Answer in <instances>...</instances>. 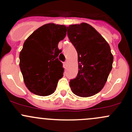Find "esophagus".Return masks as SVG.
Masks as SVG:
<instances>
[{
    "label": "esophagus",
    "instance_id": "esophagus-1",
    "mask_svg": "<svg viewBox=\"0 0 132 132\" xmlns=\"http://www.w3.org/2000/svg\"><path fill=\"white\" fill-rule=\"evenodd\" d=\"M68 60H66V61H65V62H64L65 65H66V66H67V65H68Z\"/></svg>",
    "mask_w": 132,
    "mask_h": 132
}]
</instances>
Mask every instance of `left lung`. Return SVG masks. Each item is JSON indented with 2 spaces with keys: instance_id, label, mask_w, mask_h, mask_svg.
I'll return each instance as SVG.
<instances>
[{
  "instance_id": "1",
  "label": "left lung",
  "mask_w": 132,
  "mask_h": 132,
  "mask_svg": "<svg viewBox=\"0 0 132 132\" xmlns=\"http://www.w3.org/2000/svg\"><path fill=\"white\" fill-rule=\"evenodd\" d=\"M68 36L78 54V72L70 86L73 93L89 97L104 87L112 68L113 55L107 41L88 23L70 25Z\"/></svg>"
}]
</instances>
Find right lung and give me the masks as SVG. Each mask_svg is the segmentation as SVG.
Masks as SVG:
<instances>
[{"instance_id":"obj_1","label":"right lung","mask_w":132,"mask_h":132,"mask_svg":"<svg viewBox=\"0 0 132 132\" xmlns=\"http://www.w3.org/2000/svg\"><path fill=\"white\" fill-rule=\"evenodd\" d=\"M66 34V26L50 23L30 34L20 52V68L24 83L33 94L48 96L63 77L62 64L57 57L58 43Z\"/></svg>"}]
</instances>
